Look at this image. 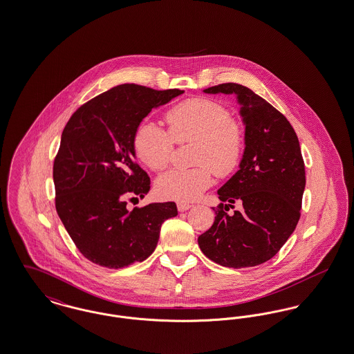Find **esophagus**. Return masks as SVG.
<instances>
[{
  "label": "esophagus",
  "instance_id": "1",
  "mask_svg": "<svg viewBox=\"0 0 354 354\" xmlns=\"http://www.w3.org/2000/svg\"><path fill=\"white\" fill-rule=\"evenodd\" d=\"M176 207H178V211H179V212H185L187 209H189L192 205H191L189 203L179 202L176 204Z\"/></svg>",
  "mask_w": 354,
  "mask_h": 354
}]
</instances>
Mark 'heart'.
<instances>
[{"mask_svg": "<svg viewBox=\"0 0 354 354\" xmlns=\"http://www.w3.org/2000/svg\"><path fill=\"white\" fill-rule=\"evenodd\" d=\"M166 120L169 131L143 122L134 135L136 158L152 171L169 166L174 142H196L195 169H172L159 176V196L191 202L212 185V171L220 178L234 174L244 153V136L231 113L219 102L191 98L169 109Z\"/></svg>", "mask_w": 354, "mask_h": 354, "instance_id": "1", "label": "heart"}]
</instances>
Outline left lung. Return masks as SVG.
Here are the masks:
<instances>
[{
    "label": "left lung",
    "instance_id": "1",
    "mask_svg": "<svg viewBox=\"0 0 354 354\" xmlns=\"http://www.w3.org/2000/svg\"><path fill=\"white\" fill-rule=\"evenodd\" d=\"M231 94L245 127L239 171L218 189L212 227L198 237L202 252L223 267L248 268L272 259L293 234L305 188L299 138L288 119L251 88L223 84L203 90ZM240 201V212L228 214Z\"/></svg>",
    "mask_w": 354,
    "mask_h": 354
}]
</instances>
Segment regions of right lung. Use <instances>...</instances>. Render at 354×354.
Returning <instances> with one entry per match:
<instances>
[{
  "mask_svg": "<svg viewBox=\"0 0 354 354\" xmlns=\"http://www.w3.org/2000/svg\"><path fill=\"white\" fill-rule=\"evenodd\" d=\"M183 93L119 84L68 119L53 166L55 208L90 261L118 270L146 260L156 248L163 221L178 215L174 202L129 211L126 199L145 198L151 183L135 160L136 129L152 109Z\"/></svg>",
  "mask_w": 354,
  "mask_h": 354,
  "instance_id": "1",
  "label": "right lung"
}]
</instances>
